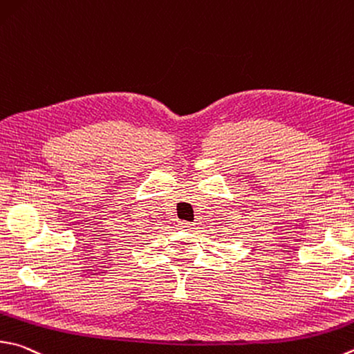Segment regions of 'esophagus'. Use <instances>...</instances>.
<instances>
[{"label":"esophagus","mask_w":354,"mask_h":354,"mask_svg":"<svg viewBox=\"0 0 354 354\" xmlns=\"http://www.w3.org/2000/svg\"><path fill=\"white\" fill-rule=\"evenodd\" d=\"M179 224H181V226H179V227H183L184 230H194V229H195V223H190V221H181Z\"/></svg>","instance_id":"obj_1"}]
</instances>
